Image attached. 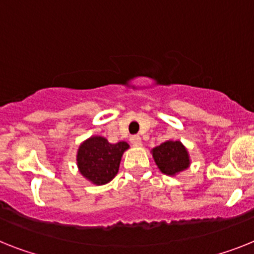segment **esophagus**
Wrapping results in <instances>:
<instances>
[{"label": "esophagus", "mask_w": 254, "mask_h": 254, "mask_svg": "<svg viewBox=\"0 0 254 254\" xmlns=\"http://www.w3.org/2000/svg\"><path fill=\"white\" fill-rule=\"evenodd\" d=\"M130 142L134 147L142 146V138L139 135H133V137H130Z\"/></svg>", "instance_id": "34e87169"}]
</instances>
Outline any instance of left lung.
<instances>
[{
  "label": "left lung",
  "instance_id": "1",
  "mask_svg": "<svg viewBox=\"0 0 254 254\" xmlns=\"http://www.w3.org/2000/svg\"><path fill=\"white\" fill-rule=\"evenodd\" d=\"M157 168L167 176H176L190 167V155L180 140H167L152 150Z\"/></svg>",
  "mask_w": 254,
  "mask_h": 254
}]
</instances>
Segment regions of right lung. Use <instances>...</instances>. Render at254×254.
Masks as SVG:
<instances>
[{
    "label": "right lung",
    "mask_w": 254,
    "mask_h": 254,
    "mask_svg": "<svg viewBox=\"0 0 254 254\" xmlns=\"http://www.w3.org/2000/svg\"><path fill=\"white\" fill-rule=\"evenodd\" d=\"M129 148L127 142L110 143L104 137L94 135L80 144L77 167L80 173L97 186L106 185L119 172L123 153Z\"/></svg>",
    "instance_id": "right-lung-1"
}]
</instances>
